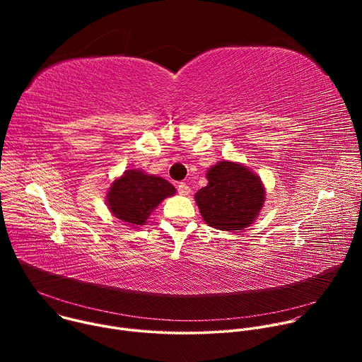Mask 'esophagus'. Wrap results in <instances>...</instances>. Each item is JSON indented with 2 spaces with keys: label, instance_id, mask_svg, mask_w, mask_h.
<instances>
[{
  "label": "esophagus",
  "instance_id": "obj_1",
  "mask_svg": "<svg viewBox=\"0 0 362 362\" xmlns=\"http://www.w3.org/2000/svg\"><path fill=\"white\" fill-rule=\"evenodd\" d=\"M177 192H179V194H189L190 193V187L185 183V182H180L179 185H177Z\"/></svg>",
  "mask_w": 362,
  "mask_h": 362
}]
</instances>
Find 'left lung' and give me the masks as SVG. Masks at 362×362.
<instances>
[{
	"mask_svg": "<svg viewBox=\"0 0 362 362\" xmlns=\"http://www.w3.org/2000/svg\"><path fill=\"white\" fill-rule=\"evenodd\" d=\"M206 177L208 186L194 194L204 222L221 230H240L249 226L265 202L261 179L233 162H219Z\"/></svg>",
	"mask_w": 362,
	"mask_h": 362,
	"instance_id": "8db88e82",
	"label": "left lung"
}]
</instances>
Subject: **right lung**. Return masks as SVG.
<instances>
[{"mask_svg": "<svg viewBox=\"0 0 362 362\" xmlns=\"http://www.w3.org/2000/svg\"><path fill=\"white\" fill-rule=\"evenodd\" d=\"M176 189L168 180L148 176L140 170H127L115 180L107 193V206L112 214L132 226L144 225L150 212Z\"/></svg>", "mask_w": 362, "mask_h": 362, "instance_id": "obj_1", "label": "right lung"}]
</instances>
